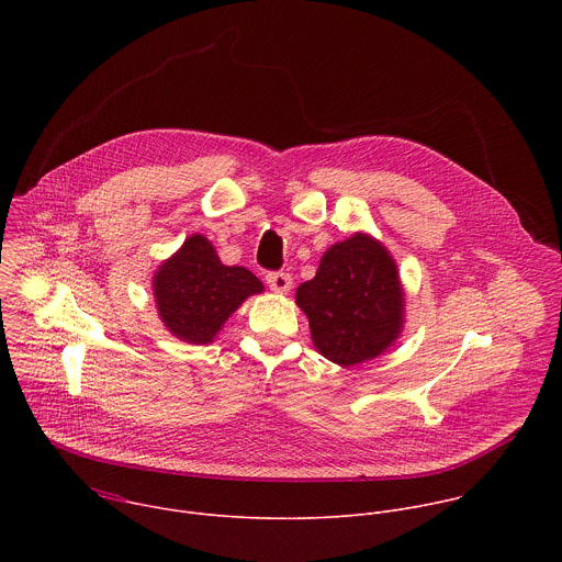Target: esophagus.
<instances>
[{
	"label": "esophagus",
	"instance_id": "esophagus-1",
	"mask_svg": "<svg viewBox=\"0 0 562 562\" xmlns=\"http://www.w3.org/2000/svg\"><path fill=\"white\" fill-rule=\"evenodd\" d=\"M267 284L276 293H289L291 286H293V278L289 273H284V271H269L267 273Z\"/></svg>",
	"mask_w": 562,
	"mask_h": 562
}]
</instances>
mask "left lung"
<instances>
[{
  "label": "left lung",
  "instance_id": "8db88e82",
  "mask_svg": "<svg viewBox=\"0 0 562 562\" xmlns=\"http://www.w3.org/2000/svg\"><path fill=\"white\" fill-rule=\"evenodd\" d=\"M317 351L342 367L380 356L403 329V286L384 247L364 233L334 245L295 291Z\"/></svg>",
  "mask_w": 562,
  "mask_h": 562
}]
</instances>
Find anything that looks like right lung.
<instances>
[{"label": "right lung", "mask_w": 562, "mask_h": 562, "mask_svg": "<svg viewBox=\"0 0 562 562\" xmlns=\"http://www.w3.org/2000/svg\"><path fill=\"white\" fill-rule=\"evenodd\" d=\"M262 289L249 269L224 267L204 235H191L153 280L159 317L191 345L211 342L226 317Z\"/></svg>", "instance_id": "1"}]
</instances>
